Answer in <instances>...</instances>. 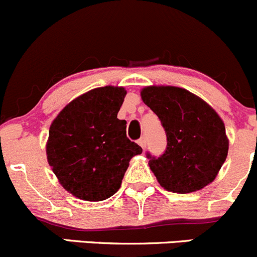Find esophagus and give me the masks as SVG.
Returning <instances> with one entry per match:
<instances>
[{
	"label": "esophagus",
	"instance_id": "esophagus-1",
	"mask_svg": "<svg viewBox=\"0 0 257 257\" xmlns=\"http://www.w3.org/2000/svg\"><path fill=\"white\" fill-rule=\"evenodd\" d=\"M138 144L142 147V148L146 149V147H147V139L144 138V137H142V138L138 141Z\"/></svg>",
	"mask_w": 257,
	"mask_h": 257
}]
</instances>
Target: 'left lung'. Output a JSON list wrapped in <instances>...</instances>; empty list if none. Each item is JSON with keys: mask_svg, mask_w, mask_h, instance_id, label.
Here are the masks:
<instances>
[{"mask_svg": "<svg viewBox=\"0 0 257 257\" xmlns=\"http://www.w3.org/2000/svg\"><path fill=\"white\" fill-rule=\"evenodd\" d=\"M141 96L167 134L166 152L158 158L148 154L158 183L174 193H191L210 184L228 153L225 124L215 109L177 86H146Z\"/></svg>", "mask_w": 257, "mask_h": 257, "instance_id": "left-lung-1", "label": "left lung"}]
</instances>
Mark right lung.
I'll use <instances>...</instances> for the list:
<instances>
[{"label":"right lung","mask_w":257,"mask_h":257,"mask_svg":"<svg viewBox=\"0 0 257 257\" xmlns=\"http://www.w3.org/2000/svg\"><path fill=\"white\" fill-rule=\"evenodd\" d=\"M126 90L103 86L71 100L52 120L47 162L69 193L79 200L104 201L120 188L129 161L142 148L126 138L118 111Z\"/></svg>","instance_id":"right-lung-1"}]
</instances>
